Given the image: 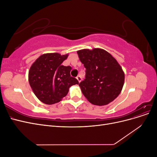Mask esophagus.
Returning a JSON list of instances; mask_svg holds the SVG:
<instances>
[{"instance_id": "obj_1", "label": "esophagus", "mask_w": 157, "mask_h": 157, "mask_svg": "<svg viewBox=\"0 0 157 157\" xmlns=\"http://www.w3.org/2000/svg\"><path fill=\"white\" fill-rule=\"evenodd\" d=\"M77 79L78 80V82H80V81H81V80H82L81 77H80V76H78V77H77Z\"/></svg>"}]
</instances>
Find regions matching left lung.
Returning <instances> with one entry per match:
<instances>
[{"label":"left lung","mask_w":157,"mask_h":157,"mask_svg":"<svg viewBox=\"0 0 157 157\" xmlns=\"http://www.w3.org/2000/svg\"><path fill=\"white\" fill-rule=\"evenodd\" d=\"M86 68L85 79L79 86L88 100L94 105H105L118 97L124 82V73L117 61L101 48L77 51Z\"/></svg>","instance_id":"1"}]
</instances>
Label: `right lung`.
Returning <instances> with one entry per match:
<instances>
[{"instance_id":"right-lung-1","label":"right lung","mask_w":157,"mask_h":157,"mask_svg":"<svg viewBox=\"0 0 157 157\" xmlns=\"http://www.w3.org/2000/svg\"><path fill=\"white\" fill-rule=\"evenodd\" d=\"M68 54L49 53L41 55L29 72V82L33 92L42 103L52 105L67 96L69 88L78 81L71 77V67L61 65Z\"/></svg>"}]
</instances>
